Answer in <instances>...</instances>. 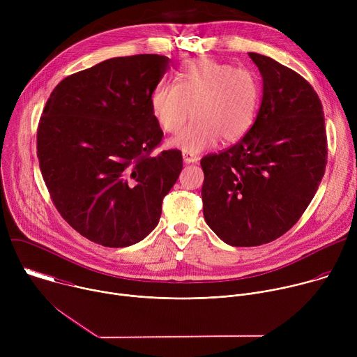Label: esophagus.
<instances>
[{
  "instance_id": "esophagus-1",
  "label": "esophagus",
  "mask_w": 357,
  "mask_h": 357,
  "mask_svg": "<svg viewBox=\"0 0 357 357\" xmlns=\"http://www.w3.org/2000/svg\"><path fill=\"white\" fill-rule=\"evenodd\" d=\"M182 157H183V162L185 164L197 162V157L195 154H190V152H188V151H182Z\"/></svg>"
}]
</instances>
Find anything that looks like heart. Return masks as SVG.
Segmentation results:
<instances>
[{"instance_id":"1","label":"heart","mask_w":357,"mask_h":357,"mask_svg":"<svg viewBox=\"0 0 357 357\" xmlns=\"http://www.w3.org/2000/svg\"><path fill=\"white\" fill-rule=\"evenodd\" d=\"M261 97L259 76L230 63L193 59L182 65L175 83L162 82L151 94V113L169 134L178 132L189 113L193 121L169 146L199 154L223 142L241 139L256 121Z\"/></svg>"}]
</instances>
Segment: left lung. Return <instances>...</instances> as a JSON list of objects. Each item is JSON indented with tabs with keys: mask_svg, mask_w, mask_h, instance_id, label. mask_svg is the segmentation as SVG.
<instances>
[{
	"mask_svg": "<svg viewBox=\"0 0 357 357\" xmlns=\"http://www.w3.org/2000/svg\"><path fill=\"white\" fill-rule=\"evenodd\" d=\"M263 77L261 105L233 146L202 158L203 216L226 244L254 247L287 233L308 208L326 168L322 103L277 61L248 52Z\"/></svg>",
	"mask_w": 357,
	"mask_h": 357,
	"instance_id": "obj_1",
	"label": "left lung"
}]
</instances>
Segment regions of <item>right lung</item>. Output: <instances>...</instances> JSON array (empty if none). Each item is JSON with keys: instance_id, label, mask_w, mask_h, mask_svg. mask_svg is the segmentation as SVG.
Returning a JSON list of instances; mask_svg holds the SVG:
<instances>
[{"instance_id": "add662e5", "label": "right lung", "mask_w": 357, "mask_h": 357, "mask_svg": "<svg viewBox=\"0 0 357 357\" xmlns=\"http://www.w3.org/2000/svg\"><path fill=\"white\" fill-rule=\"evenodd\" d=\"M161 55L113 58L63 79L38 126L39 168L61 216L105 247H128L160 222L182 171L178 149L151 155L162 130L151 94L167 70Z\"/></svg>"}]
</instances>
